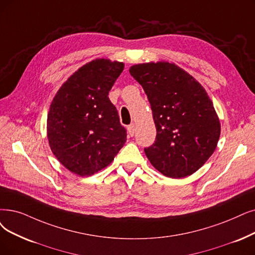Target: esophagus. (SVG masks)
<instances>
[{
    "label": "esophagus",
    "instance_id": "esophagus-1",
    "mask_svg": "<svg viewBox=\"0 0 255 255\" xmlns=\"http://www.w3.org/2000/svg\"><path fill=\"white\" fill-rule=\"evenodd\" d=\"M128 134H129L130 137L134 136V133H135V125L134 124H131L128 127Z\"/></svg>",
    "mask_w": 255,
    "mask_h": 255
}]
</instances>
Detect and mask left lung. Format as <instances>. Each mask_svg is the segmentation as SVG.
<instances>
[{"mask_svg":"<svg viewBox=\"0 0 255 255\" xmlns=\"http://www.w3.org/2000/svg\"><path fill=\"white\" fill-rule=\"evenodd\" d=\"M129 73L147 95L157 136L144 148L162 175L181 179L192 175L217 148L221 124L206 90L174 63L134 65Z\"/></svg>","mask_w":255,"mask_h":255,"instance_id":"8db88e82","label":"left lung"}]
</instances>
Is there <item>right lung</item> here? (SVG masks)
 Here are the masks:
<instances>
[{"mask_svg":"<svg viewBox=\"0 0 255 255\" xmlns=\"http://www.w3.org/2000/svg\"><path fill=\"white\" fill-rule=\"evenodd\" d=\"M124 69L117 60L93 59L65 81L50 105V148L77 176H92L107 167L126 143L127 130L108 96Z\"/></svg>","mask_w":255,"mask_h":255,"instance_id":"add662e5","label":"right lung"}]
</instances>
